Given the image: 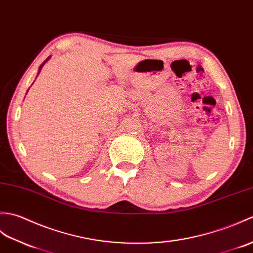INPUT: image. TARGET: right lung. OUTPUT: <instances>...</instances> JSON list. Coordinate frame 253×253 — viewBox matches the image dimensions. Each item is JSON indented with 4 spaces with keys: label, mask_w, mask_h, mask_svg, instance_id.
<instances>
[{
    "label": "right lung",
    "mask_w": 253,
    "mask_h": 253,
    "mask_svg": "<svg viewBox=\"0 0 253 253\" xmlns=\"http://www.w3.org/2000/svg\"><path fill=\"white\" fill-rule=\"evenodd\" d=\"M49 58H50V56H49V57H47V59H46V60H44V61H43V64H42V65L40 66V68H39V72H38V76H39V74H40V71H41V69H42V67L44 66V64H45V63H46V61H47V60H48Z\"/></svg>",
    "instance_id": "right-lung-1"
}]
</instances>
